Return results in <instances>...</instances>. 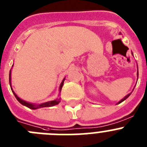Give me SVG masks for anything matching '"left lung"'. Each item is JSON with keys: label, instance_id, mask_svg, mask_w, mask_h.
Masks as SVG:
<instances>
[{"label": "left lung", "instance_id": "1", "mask_svg": "<svg viewBox=\"0 0 147 147\" xmlns=\"http://www.w3.org/2000/svg\"><path fill=\"white\" fill-rule=\"evenodd\" d=\"M120 34H121V33H120ZM132 55H133V54H132ZM137 66H138V65H137ZM137 77H138V71H137ZM131 93H129V94H127V96H124V98H122L121 100V101H119V102H118V103H117V105H118V104H120V103H121L122 102H124V100H126V99H127V98H128V97H129V96H130V94H131Z\"/></svg>", "mask_w": 147, "mask_h": 147}]
</instances>
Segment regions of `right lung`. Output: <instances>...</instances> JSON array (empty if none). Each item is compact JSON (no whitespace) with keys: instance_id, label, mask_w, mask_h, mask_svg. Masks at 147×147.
I'll return each instance as SVG.
<instances>
[{"instance_id":"obj_1","label":"right lung","mask_w":147,"mask_h":147,"mask_svg":"<svg viewBox=\"0 0 147 147\" xmlns=\"http://www.w3.org/2000/svg\"><path fill=\"white\" fill-rule=\"evenodd\" d=\"M13 66V65H12ZM11 70H10L9 71V85H10V87L11 85ZM65 80V77L62 80V82H61L60 85H59V93H60L61 92V90H62V86H63V84H64V81ZM11 91H12V93H14V95H15V96L16 97L17 100H18V102H20L21 105H24V106H26V107H28V108L32 109V110H37V109H39V108H42V107H53V106H54V105H58V104L60 102V97H58L57 98H56V99L54 100H52V101H49V102H43V103H41V104H34V103H31V102H26V101H24V100L21 99L20 98H19V97L18 96L16 95V93L14 92V90H13L12 88H11Z\"/></svg>"}]
</instances>
